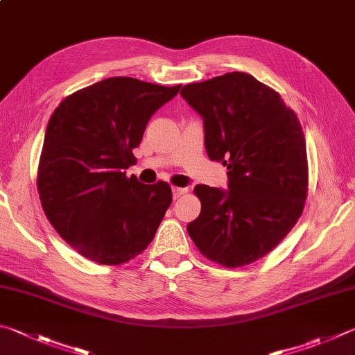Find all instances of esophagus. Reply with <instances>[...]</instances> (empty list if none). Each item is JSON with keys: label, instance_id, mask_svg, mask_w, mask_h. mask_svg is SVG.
Segmentation results:
<instances>
[{"label": "esophagus", "instance_id": "1", "mask_svg": "<svg viewBox=\"0 0 355 355\" xmlns=\"http://www.w3.org/2000/svg\"><path fill=\"white\" fill-rule=\"evenodd\" d=\"M186 192H188V189H186V188H177V186H173V188H172V194H173V198H175V200L180 198L182 196H184Z\"/></svg>", "mask_w": 355, "mask_h": 355}]
</instances>
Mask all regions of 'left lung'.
Masks as SVG:
<instances>
[{"label": "left lung", "mask_w": 355, "mask_h": 355, "mask_svg": "<svg viewBox=\"0 0 355 355\" xmlns=\"http://www.w3.org/2000/svg\"><path fill=\"white\" fill-rule=\"evenodd\" d=\"M180 94L203 118L205 147L228 169V191L197 184L202 211L188 225L200 253L223 267L261 259L290 233L309 186L296 113L247 73L189 83Z\"/></svg>", "instance_id": "1"}]
</instances>
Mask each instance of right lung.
<instances>
[{
    "label": "right lung",
    "mask_w": 355,
    "mask_h": 355,
    "mask_svg": "<svg viewBox=\"0 0 355 355\" xmlns=\"http://www.w3.org/2000/svg\"><path fill=\"white\" fill-rule=\"evenodd\" d=\"M180 87L110 77L69 94L51 116L37 189L51 225L87 259L119 266L155 237L171 186L143 184L125 169L152 114Z\"/></svg>",
    "instance_id": "obj_1"
}]
</instances>
